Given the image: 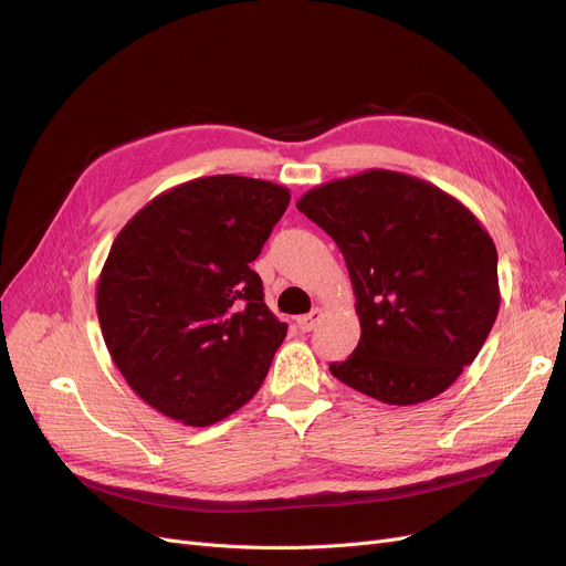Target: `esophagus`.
Masks as SVG:
<instances>
[{"label": "esophagus", "instance_id": "esophagus-1", "mask_svg": "<svg viewBox=\"0 0 566 566\" xmlns=\"http://www.w3.org/2000/svg\"><path fill=\"white\" fill-rule=\"evenodd\" d=\"M323 318V310L321 307H314L310 314H305V316H298V328L303 331V333H312L316 325H318V321Z\"/></svg>", "mask_w": 566, "mask_h": 566}]
</instances>
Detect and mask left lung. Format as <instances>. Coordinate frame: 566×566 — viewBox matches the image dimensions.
Here are the masks:
<instances>
[{"label":"left lung","mask_w":566,"mask_h":566,"mask_svg":"<svg viewBox=\"0 0 566 566\" xmlns=\"http://www.w3.org/2000/svg\"><path fill=\"white\" fill-rule=\"evenodd\" d=\"M295 206L342 250L363 328L333 376L390 406L448 390L500 310L497 252L482 222L438 186L390 169L316 186Z\"/></svg>","instance_id":"obj_1"}]
</instances>
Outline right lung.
Here are the masks:
<instances>
[{
  "mask_svg": "<svg viewBox=\"0 0 566 566\" xmlns=\"http://www.w3.org/2000/svg\"><path fill=\"white\" fill-rule=\"evenodd\" d=\"M291 192L218 174L148 201L114 238L96 312L114 365L139 399L211 427L261 388L286 337L250 263Z\"/></svg>",
  "mask_w": 566,
  "mask_h": 566,
  "instance_id": "1",
  "label": "right lung"
}]
</instances>
